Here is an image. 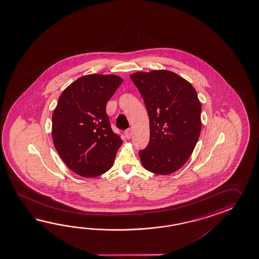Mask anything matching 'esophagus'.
<instances>
[{
  "label": "esophagus",
  "instance_id": "esophagus-1",
  "mask_svg": "<svg viewBox=\"0 0 259 259\" xmlns=\"http://www.w3.org/2000/svg\"><path fill=\"white\" fill-rule=\"evenodd\" d=\"M125 135H126V138H127V139H131L132 135V128H128V130H127V131L125 132Z\"/></svg>",
  "mask_w": 259,
  "mask_h": 259
}]
</instances>
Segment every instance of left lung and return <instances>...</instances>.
Masks as SVG:
<instances>
[{
  "instance_id": "8db88e82",
  "label": "left lung",
  "mask_w": 259,
  "mask_h": 259,
  "mask_svg": "<svg viewBox=\"0 0 259 259\" xmlns=\"http://www.w3.org/2000/svg\"><path fill=\"white\" fill-rule=\"evenodd\" d=\"M147 108L148 146L139 152L145 169L169 175L184 165L198 141L202 105L193 85L168 70L131 75Z\"/></svg>"
}]
</instances>
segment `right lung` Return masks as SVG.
I'll list each match as a JSON object with an SVG mask.
<instances>
[{
    "label": "right lung",
    "instance_id": "add662e5",
    "mask_svg": "<svg viewBox=\"0 0 259 259\" xmlns=\"http://www.w3.org/2000/svg\"><path fill=\"white\" fill-rule=\"evenodd\" d=\"M122 81L116 75H86L65 89L58 99L53 113V141L64 163L79 176H100L115 162L122 140L112 131L105 109Z\"/></svg>",
    "mask_w": 259,
    "mask_h": 259
}]
</instances>
